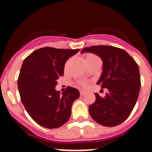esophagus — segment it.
Masks as SVG:
<instances>
[{"instance_id":"esophagus-1","label":"esophagus","mask_w":152,"mask_h":152,"mask_svg":"<svg viewBox=\"0 0 152 152\" xmlns=\"http://www.w3.org/2000/svg\"><path fill=\"white\" fill-rule=\"evenodd\" d=\"M87 94V92H86L85 91H80V96H84V95Z\"/></svg>"}]
</instances>
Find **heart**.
Wrapping results in <instances>:
<instances>
[{
	"instance_id": "heart-1",
	"label": "heart",
	"mask_w": 152,
	"mask_h": 152,
	"mask_svg": "<svg viewBox=\"0 0 152 152\" xmlns=\"http://www.w3.org/2000/svg\"><path fill=\"white\" fill-rule=\"evenodd\" d=\"M96 59H99V58L97 57L95 55H93V54H88L86 56V61H89V60H96ZM80 84L83 87H86L88 83L86 82V81H80Z\"/></svg>"
}]
</instances>
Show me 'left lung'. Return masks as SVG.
<instances>
[{
    "label": "left lung",
    "mask_w": 152,
    "mask_h": 152,
    "mask_svg": "<svg viewBox=\"0 0 152 152\" xmlns=\"http://www.w3.org/2000/svg\"><path fill=\"white\" fill-rule=\"evenodd\" d=\"M91 52L103 61V72L96 84L107 88L102 98L95 94L96 100L89 106V113L99 124L113 127L121 124L132 113L141 87L139 68L125 50L110 45L86 47L81 53Z\"/></svg>",
    "instance_id": "8db88e82"
}]
</instances>
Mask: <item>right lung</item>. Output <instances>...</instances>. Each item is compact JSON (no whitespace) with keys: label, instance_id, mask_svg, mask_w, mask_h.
I'll return each instance as SVG.
<instances>
[{"label":"right lung","instance_id":"obj_1","mask_svg":"<svg viewBox=\"0 0 152 152\" xmlns=\"http://www.w3.org/2000/svg\"><path fill=\"white\" fill-rule=\"evenodd\" d=\"M78 51L45 47L23 62L17 81L21 101L31 118L45 128H58L68 122L73 102L80 96L78 90L72 87L62 94L56 90L64 64Z\"/></svg>","mask_w":152,"mask_h":152}]
</instances>
